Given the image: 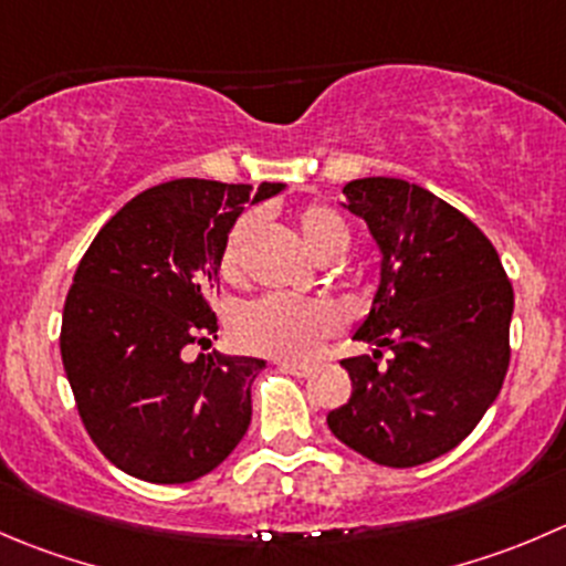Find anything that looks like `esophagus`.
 Masks as SVG:
<instances>
[{"label": "esophagus", "mask_w": 566, "mask_h": 566, "mask_svg": "<svg viewBox=\"0 0 566 566\" xmlns=\"http://www.w3.org/2000/svg\"><path fill=\"white\" fill-rule=\"evenodd\" d=\"M276 365L282 367L284 373H293V376H298V378H310L312 373H315V367L304 365V361H276Z\"/></svg>", "instance_id": "34e87169"}]
</instances>
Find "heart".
I'll return each mask as SVG.
<instances>
[{"label":"heart","mask_w":566,"mask_h":566,"mask_svg":"<svg viewBox=\"0 0 566 566\" xmlns=\"http://www.w3.org/2000/svg\"><path fill=\"white\" fill-rule=\"evenodd\" d=\"M301 240L315 260L328 251L348 249V227L334 210L310 205L295 218ZM256 229L254 216H243L223 238L218 268L227 282H240L243 256L251 234ZM339 328V315L328 301L290 298V295H265L240 306L232 321V334L240 348L276 359H310L321 345Z\"/></svg>","instance_id":"1"}]
</instances>
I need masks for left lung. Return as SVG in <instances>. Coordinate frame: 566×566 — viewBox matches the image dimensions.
<instances>
[{
    "label": "left lung",
    "mask_w": 566,
    "mask_h": 566,
    "mask_svg": "<svg viewBox=\"0 0 566 566\" xmlns=\"http://www.w3.org/2000/svg\"><path fill=\"white\" fill-rule=\"evenodd\" d=\"M343 193L381 251V282L354 332L376 350L339 361L354 389L326 422L370 462L417 468L453 451L501 392L514 290L486 234L420 185L367 177Z\"/></svg>",
    "instance_id": "left-lung-1"
}]
</instances>
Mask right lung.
<instances>
[{
	"mask_svg": "<svg viewBox=\"0 0 566 566\" xmlns=\"http://www.w3.org/2000/svg\"><path fill=\"white\" fill-rule=\"evenodd\" d=\"M282 182L174 179L126 201L80 260L63 306L60 354L82 426L118 470L151 484L212 473L251 422V384L265 361L212 350L223 238L243 205Z\"/></svg>",
	"mask_w": 566,
	"mask_h": 566,
	"instance_id": "add662e5",
	"label": "right lung"
}]
</instances>
